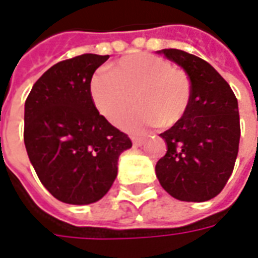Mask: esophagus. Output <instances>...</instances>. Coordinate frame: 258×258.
Instances as JSON below:
<instances>
[{
	"label": "esophagus",
	"mask_w": 258,
	"mask_h": 258,
	"mask_svg": "<svg viewBox=\"0 0 258 258\" xmlns=\"http://www.w3.org/2000/svg\"><path fill=\"white\" fill-rule=\"evenodd\" d=\"M145 142V138H141V137H133V144L137 146L142 145Z\"/></svg>",
	"instance_id": "obj_1"
}]
</instances>
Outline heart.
Returning <instances> with one entry per match:
<instances>
[{
  "instance_id": "heart-1",
  "label": "heart",
  "mask_w": 258,
  "mask_h": 258,
  "mask_svg": "<svg viewBox=\"0 0 258 258\" xmlns=\"http://www.w3.org/2000/svg\"><path fill=\"white\" fill-rule=\"evenodd\" d=\"M92 102L110 123L120 121L137 102L121 125L142 133L160 124L170 128L182 121L192 102V80L184 69L149 52L123 56L112 70H96L90 84Z\"/></svg>"
}]
</instances>
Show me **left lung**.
I'll list each match as a JSON object with an SVG mask.
<instances>
[{"label":"left lung","instance_id":"8db88e82","mask_svg":"<svg viewBox=\"0 0 258 258\" xmlns=\"http://www.w3.org/2000/svg\"><path fill=\"white\" fill-rule=\"evenodd\" d=\"M192 80V102L182 121L160 134L167 142L157 162L163 189L182 202H206L220 194L238 156L240 124L238 99L221 74L199 56L162 49Z\"/></svg>","mask_w":258,"mask_h":258}]
</instances>
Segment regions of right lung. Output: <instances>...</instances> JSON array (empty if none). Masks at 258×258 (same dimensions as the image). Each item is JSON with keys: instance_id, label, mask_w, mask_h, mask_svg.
<instances>
[{"instance_id": "add662e5", "label": "right lung", "mask_w": 258, "mask_h": 258, "mask_svg": "<svg viewBox=\"0 0 258 258\" xmlns=\"http://www.w3.org/2000/svg\"><path fill=\"white\" fill-rule=\"evenodd\" d=\"M109 55L84 53L48 69L25 103V145L41 184L69 205L102 199L117 175L120 153L133 146L92 102V74Z\"/></svg>"}]
</instances>
